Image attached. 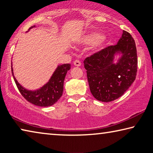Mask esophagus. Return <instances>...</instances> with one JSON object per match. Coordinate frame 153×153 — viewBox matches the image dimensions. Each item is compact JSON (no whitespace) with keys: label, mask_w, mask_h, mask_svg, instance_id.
<instances>
[{"label":"esophagus","mask_w":153,"mask_h":153,"mask_svg":"<svg viewBox=\"0 0 153 153\" xmlns=\"http://www.w3.org/2000/svg\"><path fill=\"white\" fill-rule=\"evenodd\" d=\"M74 66H76V67H79V66H81L82 64H81V63H80L79 61L76 60L74 62Z\"/></svg>","instance_id":"obj_1"}]
</instances>
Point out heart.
I'll return each instance as SVG.
<instances>
[{"label":"heart","instance_id":"b5f03b06","mask_svg":"<svg viewBox=\"0 0 153 153\" xmlns=\"http://www.w3.org/2000/svg\"><path fill=\"white\" fill-rule=\"evenodd\" d=\"M77 42L84 46L94 45V50L99 51L107 43V38L98 32H89L84 33L77 39Z\"/></svg>","mask_w":153,"mask_h":153}]
</instances>
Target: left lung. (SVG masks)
<instances>
[{
  "label": "left lung",
  "mask_w": 153,
  "mask_h": 153,
  "mask_svg": "<svg viewBox=\"0 0 153 153\" xmlns=\"http://www.w3.org/2000/svg\"><path fill=\"white\" fill-rule=\"evenodd\" d=\"M92 94L101 102L121 97L136 79L138 59L130 33L123 31L115 46H110L84 61Z\"/></svg>",
  "instance_id": "8db88e82"
}]
</instances>
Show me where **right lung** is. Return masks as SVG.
<instances>
[{"mask_svg": "<svg viewBox=\"0 0 153 153\" xmlns=\"http://www.w3.org/2000/svg\"><path fill=\"white\" fill-rule=\"evenodd\" d=\"M33 25L27 32L36 27ZM71 69V64L59 65L53 72L48 81L42 87L36 90H29L22 86L14 76L13 63L11 62V71L15 84L22 95L28 102L39 107H49L58 101L61 97L63 92V84L65 77L67 71Z\"/></svg>", "mask_w": 153, "mask_h": 153, "instance_id": "right-lung-1", "label": "right lung"}]
</instances>
